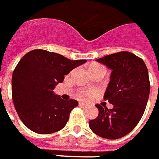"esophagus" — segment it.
<instances>
[{
    "label": "esophagus",
    "mask_w": 159,
    "mask_h": 159,
    "mask_svg": "<svg viewBox=\"0 0 159 159\" xmlns=\"http://www.w3.org/2000/svg\"><path fill=\"white\" fill-rule=\"evenodd\" d=\"M79 105H80V107H85V106H86V104L84 103V102H79Z\"/></svg>",
    "instance_id": "esophagus-1"
}]
</instances>
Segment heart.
<instances>
[{"label": "heart", "instance_id": "obj_1", "mask_svg": "<svg viewBox=\"0 0 159 159\" xmlns=\"http://www.w3.org/2000/svg\"><path fill=\"white\" fill-rule=\"evenodd\" d=\"M90 71H91L92 75H94V74H103L105 75V74H106V69H105V68L102 65L98 64V63H94V64L91 65V67H90ZM80 96L86 97H91L92 96V92L88 91H84L81 92Z\"/></svg>", "mask_w": 159, "mask_h": 159}]
</instances>
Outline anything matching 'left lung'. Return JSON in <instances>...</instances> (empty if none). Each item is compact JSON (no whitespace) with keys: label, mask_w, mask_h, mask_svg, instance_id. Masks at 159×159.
Instances as JSON below:
<instances>
[{"label":"left lung","mask_w":159,"mask_h":159,"mask_svg":"<svg viewBox=\"0 0 159 159\" xmlns=\"http://www.w3.org/2000/svg\"><path fill=\"white\" fill-rule=\"evenodd\" d=\"M112 69L103 98L113 107L97 104L99 113L89 121L96 135L102 138H121L131 131L146 109L150 93V81L144 61L129 52H119L97 59Z\"/></svg>","instance_id":"1"}]
</instances>
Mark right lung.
Segmentation results:
<instances>
[{"label":"right lung","instance_id":"add662e5","mask_svg":"<svg viewBox=\"0 0 159 159\" xmlns=\"http://www.w3.org/2000/svg\"><path fill=\"white\" fill-rule=\"evenodd\" d=\"M85 62L41 49L21 58L11 77V95L18 117L30 130L46 135L64 128L78 102L63 100L52 91L64 75Z\"/></svg>","mask_w":159,"mask_h":159}]
</instances>
